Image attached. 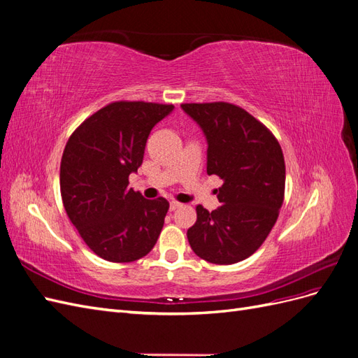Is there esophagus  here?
<instances>
[{
    "label": "esophagus",
    "mask_w": 358,
    "mask_h": 358,
    "mask_svg": "<svg viewBox=\"0 0 358 358\" xmlns=\"http://www.w3.org/2000/svg\"><path fill=\"white\" fill-rule=\"evenodd\" d=\"M180 206H182V204H180L179 201L171 200V201H170V210H176L178 208H180Z\"/></svg>",
    "instance_id": "obj_1"
}]
</instances>
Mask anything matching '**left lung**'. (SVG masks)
I'll list each match as a JSON object with an SVG mask.
<instances>
[{
	"mask_svg": "<svg viewBox=\"0 0 358 358\" xmlns=\"http://www.w3.org/2000/svg\"><path fill=\"white\" fill-rule=\"evenodd\" d=\"M182 109L208 140V175L224 180L216 189L218 209L196 208L188 242L206 262L239 263L263 245L279 216L285 192L282 149L270 129L239 106L187 103Z\"/></svg>",
	"mask_w": 358,
	"mask_h": 358,
	"instance_id": "left-lung-1",
	"label": "left lung"
}]
</instances>
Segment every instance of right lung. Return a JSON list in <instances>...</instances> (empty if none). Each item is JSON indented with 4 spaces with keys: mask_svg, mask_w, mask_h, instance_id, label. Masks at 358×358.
<instances>
[{
    "mask_svg": "<svg viewBox=\"0 0 358 358\" xmlns=\"http://www.w3.org/2000/svg\"><path fill=\"white\" fill-rule=\"evenodd\" d=\"M173 109V104L110 103L85 119L64 149V208L83 242L107 262H136L158 241L169 201L145 199L128 188V178L142 166L150 129Z\"/></svg>",
    "mask_w": 358,
    "mask_h": 358,
    "instance_id": "right-lung-1",
    "label": "right lung"
}]
</instances>
